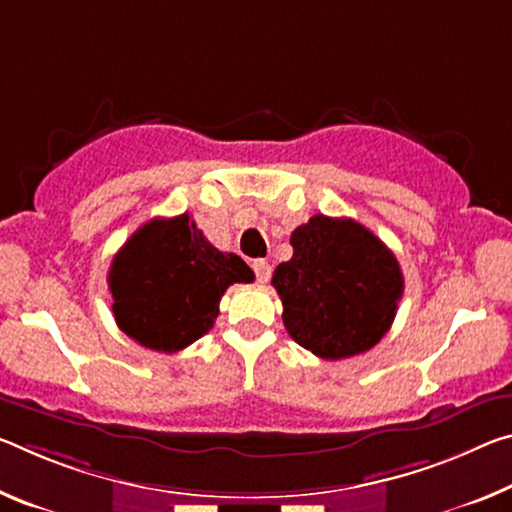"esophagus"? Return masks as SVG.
I'll list each match as a JSON object with an SVG mask.
<instances>
[{
  "instance_id": "34e87169",
  "label": "esophagus",
  "mask_w": 512,
  "mask_h": 512,
  "mask_svg": "<svg viewBox=\"0 0 512 512\" xmlns=\"http://www.w3.org/2000/svg\"><path fill=\"white\" fill-rule=\"evenodd\" d=\"M253 271H255L257 282H262V285H266V282L271 280V264L266 262V259H255Z\"/></svg>"
}]
</instances>
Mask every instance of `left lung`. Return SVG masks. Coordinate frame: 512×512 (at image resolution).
Listing matches in <instances>:
<instances>
[{"mask_svg":"<svg viewBox=\"0 0 512 512\" xmlns=\"http://www.w3.org/2000/svg\"><path fill=\"white\" fill-rule=\"evenodd\" d=\"M294 255L273 273L282 321L323 360L376 346L392 326L403 273L392 250L353 218L312 216L291 232Z\"/></svg>","mask_w":512,"mask_h":512,"instance_id":"1","label":"left lung"}]
</instances>
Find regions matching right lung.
<instances>
[{
    "label": "right lung",
    "instance_id": "right-lung-1",
    "mask_svg": "<svg viewBox=\"0 0 512 512\" xmlns=\"http://www.w3.org/2000/svg\"><path fill=\"white\" fill-rule=\"evenodd\" d=\"M107 280L118 328L150 351L177 353L214 326L225 289L253 282L255 273L180 214L141 225L113 257Z\"/></svg>",
    "mask_w": 512,
    "mask_h": 512
}]
</instances>
